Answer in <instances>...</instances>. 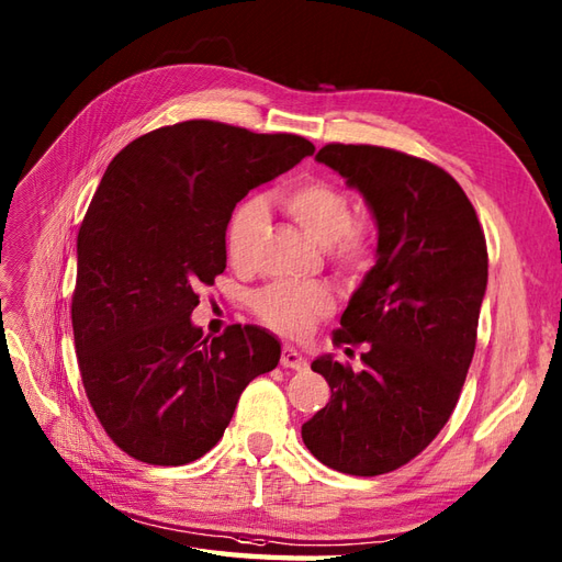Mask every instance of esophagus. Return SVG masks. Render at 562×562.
Instances as JSON below:
<instances>
[{"label":"esophagus","instance_id":"obj_1","mask_svg":"<svg viewBox=\"0 0 562 562\" xmlns=\"http://www.w3.org/2000/svg\"><path fill=\"white\" fill-rule=\"evenodd\" d=\"M281 367L295 369V372H305V369H307V360H305L303 355H300L295 348L285 346V348L281 350Z\"/></svg>","mask_w":562,"mask_h":562}]
</instances>
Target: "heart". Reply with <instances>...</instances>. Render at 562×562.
Instances as JSON below:
<instances>
[{"label": "heart", "instance_id": "1", "mask_svg": "<svg viewBox=\"0 0 562 562\" xmlns=\"http://www.w3.org/2000/svg\"><path fill=\"white\" fill-rule=\"evenodd\" d=\"M281 204L307 234L326 245L331 267L340 273H362L374 262L376 228L369 218L352 216V200L326 178H305L281 190ZM267 226V204L245 198L226 226L228 262L240 271L255 265L257 245ZM334 310V297L322 283L277 281L252 295V312L271 331L303 338Z\"/></svg>", "mask_w": 562, "mask_h": 562}]
</instances>
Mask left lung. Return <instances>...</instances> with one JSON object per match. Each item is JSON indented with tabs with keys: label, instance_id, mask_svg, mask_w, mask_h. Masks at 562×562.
Listing matches in <instances>:
<instances>
[{
	"label": "left lung",
	"instance_id": "1",
	"mask_svg": "<svg viewBox=\"0 0 562 562\" xmlns=\"http://www.w3.org/2000/svg\"><path fill=\"white\" fill-rule=\"evenodd\" d=\"M317 161L360 190L379 245L334 331L348 355L362 348V369L331 355L312 362L331 401L303 424V441L326 468L376 476L417 458L453 415L476 346L486 238L460 183L427 159L328 143Z\"/></svg>",
	"mask_w": 562,
	"mask_h": 562
}]
</instances>
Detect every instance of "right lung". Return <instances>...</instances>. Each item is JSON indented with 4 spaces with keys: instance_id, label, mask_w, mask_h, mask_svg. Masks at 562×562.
Here are the masks:
<instances>
[{
    "instance_id": "1",
    "label": "right lung",
    "mask_w": 562,
    "mask_h": 562,
    "mask_svg": "<svg viewBox=\"0 0 562 562\" xmlns=\"http://www.w3.org/2000/svg\"><path fill=\"white\" fill-rule=\"evenodd\" d=\"M312 153L293 133L193 119L140 135L106 167L78 231L71 322L86 395L123 453L161 468L202 458L245 386L279 364L265 328L210 338L190 314L226 269L236 204Z\"/></svg>"
}]
</instances>
